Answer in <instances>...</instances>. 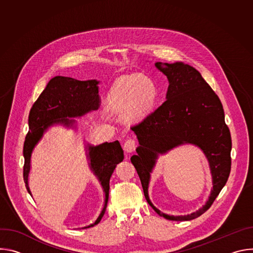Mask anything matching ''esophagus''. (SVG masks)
Returning <instances> with one entry per match:
<instances>
[{"instance_id":"obj_1","label":"esophagus","mask_w":253,"mask_h":253,"mask_svg":"<svg viewBox=\"0 0 253 253\" xmlns=\"http://www.w3.org/2000/svg\"><path fill=\"white\" fill-rule=\"evenodd\" d=\"M136 145H137V142H136L134 139L129 138V139H127V140L124 142V144H123L124 151H125L126 153H131L132 151H134Z\"/></svg>"}]
</instances>
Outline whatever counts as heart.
Here are the masks:
<instances>
[{
    "mask_svg": "<svg viewBox=\"0 0 253 253\" xmlns=\"http://www.w3.org/2000/svg\"><path fill=\"white\" fill-rule=\"evenodd\" d=\"M156 89L152 81L142 76H128L119 79L112 86L107 98V107L112 112L131 111L142 114L153 103Z\"/></svg>",
    "mask_w": 253,
    "mask_h": 253,
    "instance_id": "b5f03b06",
    "label": "heart"
}]
</instances>
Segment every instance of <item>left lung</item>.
<instances>
[{"label":"left lung","mask_w":253,"mask_h":253,"mask_svg":"<svg viewBox=\"0 0 253 253\" xmlns=\"http://www.w3.org/2000/svg\"><path fill=\"white\" fill-rule=\"evenodd\" d=\"M155 66L169 82L166 100L131 128L140 145L131 162L147 202L157 214L168 220H192L210 208L227 182L231 169L230 131L218 96L195 68L182 62H157ZM182 143H193L204 151L210 163L213 187L207 203L197 211L174 216L161 212L152 204L148 186L158 155Z\"/></svg>","instance_id":"8db88e82"}]
</instances>
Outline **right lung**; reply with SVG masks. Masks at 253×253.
Returning <instances> with one entry per match:
<instances>
[{"label":"right lung","mask_w":253,"mask_h":253,"mask_svg":"<svg viewBox=\"0 0 253 253\" xmlns=\"http://www.w3.org/2000/svg\"><path fill=\"white\" fill-rule=\"evenodd\" d=\"M98 84L99 81L97 80L79 81L70 77L56 76L49 81L45 90L34 103L29 114V132L23 149L25 158L23 175L30 195L32 193L29 188L28 178L31 169V156L35 146L50 125L56 123L74 128L76 120L67 118L82 117L91 111L97 110L100 106ZM86 149L90 169L98 178L103 188L105 201L95 222L82 227V229L92 227L102 219L109 198L110 177L116 165L124 159V152L118 141L105 142L97 146L88 144Z\"/></svg>","instance_id":"add662e5"}]
</instances>
